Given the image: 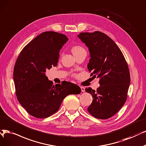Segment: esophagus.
Instances as JSON below:
<instances>
[{
    "label": "esophagus",
    "mask_w": 146,
    "mask_h": 146,
    "mask_svg": "<svg viewBox=\"0 0 146 146\" xmlns=\"http://www.w3.org/2000/svg\"><path fill=\"white\" fill-rule=\"evenodd\" d=\"M80 89H81L82 92H85V88L84 87H80Z\"/></svg>",
    "instance_id": "1"
}]
</instances>
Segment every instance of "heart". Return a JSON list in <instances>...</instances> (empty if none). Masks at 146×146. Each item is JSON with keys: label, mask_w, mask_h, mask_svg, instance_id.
Here are the masks:
<instances>
[{"label": "heart", "mask_w": 146, "mask_h": 146, "mask_svg": "<svg viewBox=\"0 0 146 146\" xmlns=\"http://www.w3.org/2000/svg\"><path fill=\"white\" fill-rule=\"evenodd\" d=\"M72 52L73 53V55L74 56H76L80 53H82L83 52H86V50L84 48V47L82 46L76 44V45H74L72 47Z\"/></svg>", "instance_id": "b5f03b06"}]
</instances>
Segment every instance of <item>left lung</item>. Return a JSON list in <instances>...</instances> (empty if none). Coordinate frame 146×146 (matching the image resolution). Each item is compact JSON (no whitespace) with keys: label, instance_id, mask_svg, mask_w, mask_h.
Returning a JSON list of instances; mask_svg holds the SVG:
<instances>
[{"label":"left lung","instance_id":"8db88e82","mask_svg":"<svg viewBox=\"0 0 146 146\" xmlns=\"http://www.w3.org/2000/svg\"><path fill=\"white\" fill-rule=\"evenodd\" d=\"M78 37L89 48L91 58L87 67L90 76L99 78L100 86L96 91L85 88L93 99L87 110L95 118L108 119L127 100L131 82L127 63L120 48L103 32H81Z\"/></svg>","mask_w":146,"mask_h":146}]
</instances>
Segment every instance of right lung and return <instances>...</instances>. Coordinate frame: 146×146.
Masks as SVG:
<instances>
[{"label": "right lung", "mask_w": 146, "mask_h": 146, "mask_svg": "<svg viewBox=\"0 0 146 146\" xmlns=\"http://www.w3.org/2000/svg\"><path fill=\"white\" fill-rule=\"evenodd\" d=\"M67 40L66 35L56 32H42L25 46L16 60L13 72L15 94L32 116L49 117L58 111L67 95L81 92L79 86L69 82L53 85L45 74L47 69L57 66L59 50Z\"/></svg>", "instance_id": "obj_1"}]
</instances>
